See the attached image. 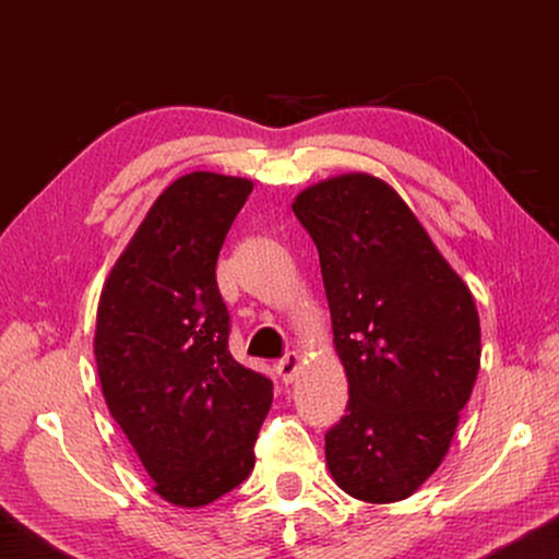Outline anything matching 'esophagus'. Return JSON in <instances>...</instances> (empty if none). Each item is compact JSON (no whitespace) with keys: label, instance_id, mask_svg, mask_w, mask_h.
<instances>
[{"label":"esophagus","instance_id":"34e87169","mask_svg":"<svg viewBox=\"0 0 559 559\" xmlns=\"http://www.w3.org/2000/svg\"><path fill=\"white\" fill-rule=\"evenodd\" d=\"M298 362H300V357L296 355V353H288V355H283L278 362H276V372H278V377L283 382H293V377H296V370H298Z\"/></svg>","mask_w":559,"mask_h":559}]
</instances>
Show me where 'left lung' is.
<instances>
[{
    "mask_svg": "<svg viewBox=\"0 0 559 559\" xmlns=\"http://www.w3.org/2000/svg\"><path fill=\"white\" fill-rule=\"evenodd\" d=\"M293 214L316 241L349 390L325 433L328 468L357 500H402L439 468L473 392L476 302L382 179L333 177Z\"/></svg>",
    "mask_w": 559,
    "mask_h": 559,
    "instance_id": "1",
    "label": "left lung"
}]
</instances>
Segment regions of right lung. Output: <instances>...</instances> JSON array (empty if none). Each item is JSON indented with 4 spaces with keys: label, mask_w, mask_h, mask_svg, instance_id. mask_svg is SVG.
Returning a JSON list of instances; mask_svg holds the SVG:
<instances>
[{
    "label": "right lung",
    "mask_w": 559,
    "mask_h": 559,
    "mask_svg": "<svg viewBox=\"0 0 559 559\" xmlns=\"http://www.w3.org/2000/svg\"><path fill=\"white\" fill-rule=\"evenodd\" d=\"M253 185L192 173L157 197L122 251L96 320V365L110 416L155 493L212 503L253 471L273 402L269 377L229 353V310L216 259Z\"/></svg>",
    "instance_id": "1"
}]
</instances>
